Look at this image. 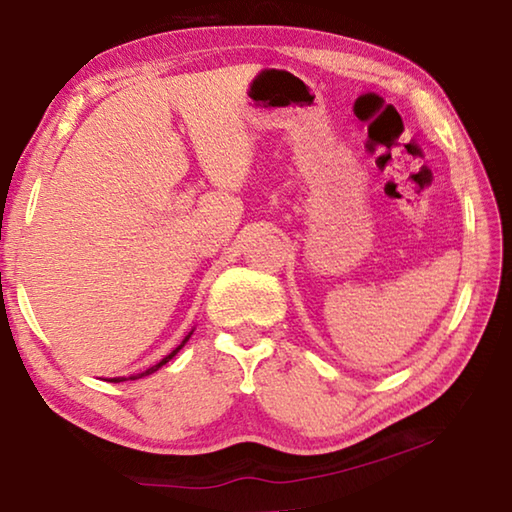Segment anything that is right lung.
Listing matches in <instances>:
<instances>
[{
    "label": "right lung",
    "instance_id": "obj_1",
    "mask_svg": "<svg viewBox=\"0 0 512 512\" xmlns=\"http://www.w3.org/2000/svg\"><path fill=\"white\" fill-rule=\"evenodd\" d=\"M189 336H192V332H189V334L185 336V341H183V343H180V345H178V348H176V350H173L171 354H167V357H164V359H162L160 363H155V366H151L149 370H144V372H140V375H135V377H128V379H140V377H146V375H151V372H155V370H158V368H162V366H164V363H167V361H169L171 357H176V354H178V350H180V348H183V345H185V343L189 341ZM110 381H126V377H115V379H110Z\"/></svg>",
    "mask_w": 512,
    "mask_h": 512
}]
</instances>
